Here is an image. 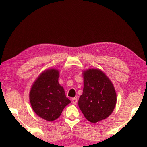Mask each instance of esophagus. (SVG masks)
Wrapping results in <instances>:
<instances>
[{"mask_svg": "<svg viewBox=\"0 0 147 147\" xmlns=\"http://www.w3.org/2000/svg\"><path fill=\"white\" fill-rule=\"evenodd\" d=\"M72 102L74 103V104H76L77 103V97H74V98H72Z\"/></svg>", "mask_w": 147, "mask_h": 147, "instance_id": "obj_1", "label": "esophagus"}]
</instances>
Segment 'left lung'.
<instances>
[{"mask_svg": "<svg viewBox=\"0 0 147 147\" xmlns=\"http://www.w3.org/2000/svg\"><path fill=\"white\" fill-rule=\"evenodd\" d=\"M83 91L78 106L89 121L96 123L112 114L117 103V94L110 80L99 69L83 72Z\"/></svg>", "mask_w": 147, "mask_h": 147, "instance_id": "1", "label": "left lung"}]
</instances>
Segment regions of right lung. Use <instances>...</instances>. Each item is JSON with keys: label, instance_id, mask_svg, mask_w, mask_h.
<instances>
[{"label": "right lung", "instance_id": "add662e5", "mask_svg": "<svg viewBox=\"0 0 147 147\" xmlns=\"http://www.w3.org/2000/svg\"><path fill=\"white\" fill-rule=\"evenodd\" d=\"M59 77L58 70H45L34 82L29 93L35 113L48 121L58 118L65 107L71 102L58 82Z\"/></svg>", "mask_w": 147, "mask_h": 147}]
</instances>
